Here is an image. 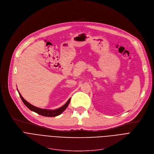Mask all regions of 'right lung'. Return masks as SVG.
<instances>
[{
	"mask_svg": "<svg viewBox=\"0 0 154 154\" xmlns=\"http://www.w3.org/2000/svg\"><path fill=\"white\" fill-rule=\"evenodd\" d=\"M19 95L20 97V98L22 100V102H23V103L26 105V107H28L30 110L35 112L36 113H37L38 114L41 115L42 116H45V117H55L57 116L60 114H61L66 109V108L67 107V106H69V104L70 103V99H69V100L67 102V103L63 106L62 107H61L60 108L56 109V110H46V109H40L38 107H36L34 106H32L30 103H29L28 102H27L25 99H24L22 96L21 95V94L19 92Z\"/></svg>",
	"mask_w": 154,
	"mask_h": 154,
	"instance_id": "1",
	"label": "right lung"
}]
</instances>
